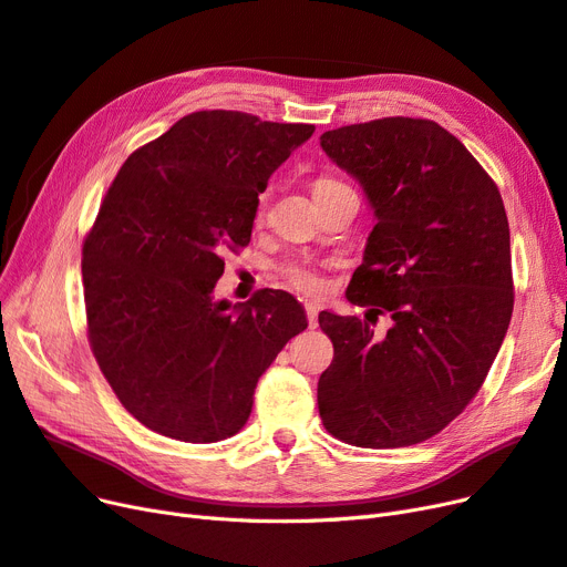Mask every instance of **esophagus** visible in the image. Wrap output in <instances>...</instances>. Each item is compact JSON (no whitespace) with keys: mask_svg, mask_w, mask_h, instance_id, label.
<instances>
[{"mask_svg":"<svg viewBox=\"0 0 567 567\" xmlns=\"http://www.w3.org/2000/svg\"><path fill=\"white\" fill-rule=\"evenodd\" d=\"M306 318H308V327L310 330H316L318 327V306L316 303H306Z\"/></svg>","mask_w":567,"mask_h":567,"instance_id":"34e87169","label":"esophagus"}]
</instances>
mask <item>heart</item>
<instances>
[{
	"label": "heart",
	"mask_w": 567,
	"mask_h": 567,
	"mask_svg": "<svg viewBox=\"0 0 567 567\" xmlns=\"http://www.w3.org/2000/svg\"><path fill=\"white\" fill-rule=\"evenodd\" d=\"M337 186H346L341 184V181L332 178V176H318L313 181V195L316 193H322V190H330V188H337ZM264 207H266V195L259 197V209H257V218L264 216ZM280 276L285 278V282L291 287L301 291V295H318V291L322 289V280L318 272L310 268L308 264L303 261H287L282 268H280Z\"/></svg>",
	"instance_id": "heart-1"
}]
</instances>
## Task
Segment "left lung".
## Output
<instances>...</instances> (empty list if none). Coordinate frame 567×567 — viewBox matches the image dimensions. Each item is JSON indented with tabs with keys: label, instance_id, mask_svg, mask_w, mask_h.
Segmentation results:
<instances>
[{
	"label": "left lung",
	"instance_id": "left-lung-1",
	"mask_svg": "<svg viewBox=\"0 0 567 567\" xmlns=\"http://www.w3.org/2000/svg\"><path fill=\"white\" fill-rule=\"evenodd\" d=\"M320 145L377 216L346 297L393 320L377 339L360 318L318 316L334 346L318 381L320 419L355 447L424 443L476 398L514 313L499 188L433 120L339 126Z\"/></svg>",
	"mask_w": 567,
	"mask_h": 567
}]
</instances>
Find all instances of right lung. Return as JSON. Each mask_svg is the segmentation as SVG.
I'll return each instance as SVG.
<instances>
[{
  "label": "right lung",
  "instance_id": "add662e5",
  "mask_svg": "<svg viewBox=\"0 0 567 567\" xmlns=\"http://www.w3.org/2000/svg\"><path fill=\"white\" fill-rule=\"evenodd\" d=\"M313 124L199 111L134 151L82 247L86 334L134 419L184 443L240 431L259 377L303 332L301 303L261 289L214 301L224 251L249 245L270 174Z\"/></svg>",
  "mask_w": 567,
  "mask_h": 567
}]
</instances>
